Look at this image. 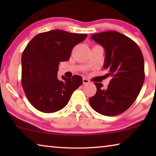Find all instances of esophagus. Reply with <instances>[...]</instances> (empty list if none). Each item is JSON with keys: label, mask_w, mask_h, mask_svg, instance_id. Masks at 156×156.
Listing matches in <instances>:
<instances>
[{"label": "esophagus", "mask_w": 156, "mask_h": 156, "mask_svg": "<svg viewBox=\"0 0 156 156\" xmlns=\"http://www.w3.org/2000/svg\"><path fill=\"white\" fill-rule=\"evenodd\" d=\"M83 84H89V83H90V81H89L88 79H87L85 78H83Z\"/></svg>", "instance_id": "obj_1"}]
</instances>
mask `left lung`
<instances>
[{
    "label": "left lung",
    "instance_id": "1",
    "mask_svg": "<svg viewBox=\"0 0 156 156\" xmlns=\"http://www.w3.org/2000/svg\"><path fill=\"white\" fill-rule=\"evenodd\" d=\"M91 38L105 48L103 67L112 79L106 89L102 83H94L97 91L89 99V104L102 115L120 114L131 106L143 85V55L135 42L117 31L96 34Z\"/></svg>",
    "mask_w": 156,
    "mask_h": 156
}]
</instances>
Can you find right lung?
Listing matches in <instances>:
<instances>
[{
	"instance_id": "obj_1",
	"label": "right lung",
	"mask_w": 156,
	"mask_h": 156,
	"mask_svg": "<svg viewBox=\"0 0 156 156\" xmlns=\"http://www.w3.org/2000/svg\"><path fill=\"white\" fill-rule=\"evenodd\" d=\"M86 34L56 30L37 34L23 52L21 83L29 101L37 110L54 113L64 108L76 89L83 84L81 76L57 77L60 62L70 58L76 44Z\"/></svg>"
}]
</instances>
